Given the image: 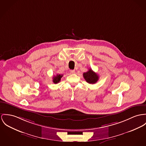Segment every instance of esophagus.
<instances>
[{
	"label": "esophagus",
	"mask_w": 146,
	"mask_h": 146,
	"mask_svg": "<svg viewBox=\"0 0 146 146\" xmlns=\"http://www.w3.org/2000/svg\"><path fill=\"white\" fill-rule=\"evenodd\" d=\"M70 73H72V74H74V73H76L75 70H70Z\"/></svg>",
	"instance_id": "1"
}]
</instances>
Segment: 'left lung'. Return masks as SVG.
Segmentation results:
<instances>
[{
    "label": "left lung",
    "instance_id": "8db88e82",
    "mask_svg": "<svg viewBox=\"0 0 146 146\" xmlns=\"http://www.w3.org/2000/svg\"><path fill=\"white\" fill-rule=\"evenodd\" d=\"M83 77L86 82L90 84H94L99 79L98 75L90 68L86 73H83Z\"/></svg>",
    "mask_w": 146,
    "mask_h": 146
}]
</instances>
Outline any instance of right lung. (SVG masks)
Wrapping results in <instances>:
<instances>
[{
	"mask_svg": "<svg viewBox=\"0 0 146 146\" xmlns=\"http://www.w3.org/2000/svg\"><path fill=\"white\" fill-rule=\"evenodd\" d=\"M62 77H63L62 74H57L56 76H54L53 79V82L55 84L59 83L60 81V79Z\"/></svg>",
	"mask_w": 146,
	"mask_h": 146,
	"instance_id": "1",
	"label": "right lung"
}]
</instances>
